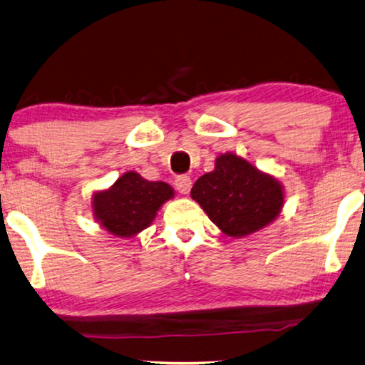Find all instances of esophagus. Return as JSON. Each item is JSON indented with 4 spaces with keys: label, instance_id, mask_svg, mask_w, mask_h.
Segmentation results:
<instances>
[{
    "label": "esophagus",
    "instance_id": "esophagus-1",
    "mask_svg": "<svg viewBox=\"0 0 365 365\" xmlns=\"http://www.w3.org/2000/svg\"><path fill=\"white\" fill-rule=\"evenodd\" d=\"M174 186H176V189L181 194H189V191H191V186H192V181L191 178L189 176H178L176 178V182H174Z\"/></svg>",
    "mask_w": 365,
    "mask_h": 365
}]
</instances>
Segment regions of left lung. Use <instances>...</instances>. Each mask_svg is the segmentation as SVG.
<instances>
[{
    "mask_svg": "<svg viewBox=\"0 0 365 365\" xmlns=\"http://www.w3.org/2000/svg\"><path fill=\"white\" fill-rule=\"evenodd\" d=\"M191 197L229 237H246L276 221L284 207V186L234 153L216 158L211 173L194 182Z\"/></svg>",
    "mask_w": 365,
    "mask_h": 365,
    "instance_id": "left-lung-1",
    "label": "left lung"
}]
</instances>
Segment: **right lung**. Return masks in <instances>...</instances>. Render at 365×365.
I'll return each instance as SVG.
<instances>
[{
	"label": "right lung",
	"instance_id": "right-lung-1",
	"mask_svg": "<svg viewBox=\"0 0 365 365\" xmlns=\"http://www.w3.org/2000/svg\"><path fill=\"white\" fill-rule=\"evenodd\" d=\"M174 197L168 182L148 181L128 171L108 189L94 191L91 211L96 222L116 237L131 239L153 224L164 202Z\"/></svg>",
	"mask_w": 365,
	"mask_h": 365
}]
</instances>
